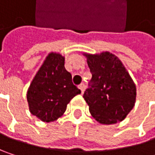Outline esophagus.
Here are the masks:
<instances>
[{
  "label": "esophagus",
  "instance_id": "esophagus-1",
  "mask_svg": "<svg viewBox=\"0 0 155 155\" xmlns=\"http://www.w3.org/2000/svg\"><path fill=\"white\" fill-rule=\"evenodd\" d=\"M78 87H79V89L81 90V93H83V92H84V91H85V85H84L83 83H81V84H80Z\"/></svg>",
  "mask_w": 155,
  "mask_h": 155
}]
</instances>
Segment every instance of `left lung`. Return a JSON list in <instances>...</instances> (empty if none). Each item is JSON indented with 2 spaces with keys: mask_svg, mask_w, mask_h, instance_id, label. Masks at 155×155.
Here are the masks:
<instances>
[{
  "mask_svg": "<svg viewBox=\"0 0 155 155\" xmlns=\"http://www.w3.org/2000/svg\"><path fill=\"white\" fill-rule=\"evenodd\" d=\"M92 74L83 98L101 124L122 121L135 106L137 88L121 61L113 54H84Z\"/></svg>",
  "mask_w": 155,
  "mask_h": 155,
  "instance_id": "left-lung-1",
  "label": "left lung"
}]
</instances>
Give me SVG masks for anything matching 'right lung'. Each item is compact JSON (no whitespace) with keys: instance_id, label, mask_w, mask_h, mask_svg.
<instances>
[{"instance_id":"obj_1","label":"right lung","mask_w":155,"mask_h":155,"mask_svg":"<svg viewBox=\"0 0 155 155\" xmlns=\"http://www.w3.org/2000/svg\"><path fill=\"white\" fill-rule=\"evenodd\" d=\"M80 93L72 74L64 68V57L50 53L30 83L27 100L32 115L52 122L64 113L70 101Z\"/></svg>"}]
</instances>
